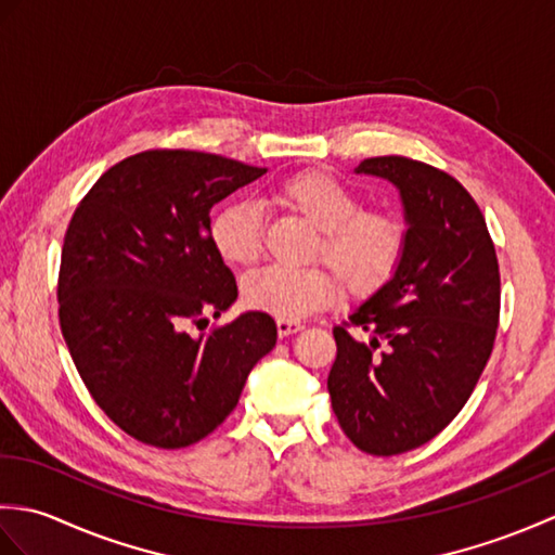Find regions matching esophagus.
<instances>
[{
    "label": "esophagus",
    "instance_id": "1",
    "mask_svg": "<svg viewBox=\"0 0 555 555\" xmlns=\"http://www.w3.org/2000/svg\"><path fill=\"white\" fill-rule=\"evenodd\" d=\"M302 324L298 320H276V332L281 338H286L291 334H298Z\"/></svg>",
    "mask_w": 555,
    "mask_h": 555
}]
</instances>
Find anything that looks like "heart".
<instances>
[{
    "instance_id": "obj_1",
    "label": "heart",
    "mask_w": 555,
    "mask_h": 555,
    "mask_svg": "<svg viewBox=\"0 0 555 555\" xmlns=\"http://www.w3.org/2000/svg\"><path fill=\"white\" fill-rule=\"evenodd\" d=\"M274 203L296 211L320 231L312 257L328 269H267L243 284V302L276 320H300L338 298L340 284L352 296H367L386 284L405 253L408 227L396 211L362 207V197L328 173L308 171L281 181ZM217 255L235 269H253L264 247L262 211L253 203L223 205L209 221Z\"/></svg>"
}]
</instances>
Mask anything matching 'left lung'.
Here are the masks:
<instances>
[{"mask_svg": "<svg viewBox=\"0 0 555 555\" xmlns=\"http://www.w3.org/2000/svg\"><path fill=\"white\" fill-rule=\"evenodd\" d=\"M356 171L398 188L408 243L393 276L334 326L326 386L360 451L398 455L431 441L473 396L496 340L499 259L485 215L451 173L398 155Z\"/></svg>", "mask_w": 555, "mask_h": 555, "instance_id": "left-lung-1", "label": "left lung"}]
</instances>
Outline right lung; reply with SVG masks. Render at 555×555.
<instances>
[{"label": "right lung", "mask_w": 555, "mask_h": 555, "mask_svg": "<svg viewBox=\"0 0 555 555\" xmlns=\"http://www.w3.org/2000/svg\"><path fill=\"white\" fill-rule=\"evenodd\" d=\"M264 171L209 152L147 150L104 171L68 221L59 324L90 396L138 441L205 439L276 346L264 312L188 334L238 298L209 241V209Z\"/></svg>", "instance_id": "obj_1"}]
</instances>
